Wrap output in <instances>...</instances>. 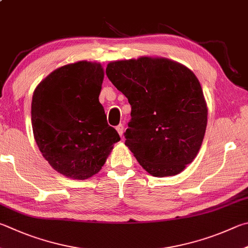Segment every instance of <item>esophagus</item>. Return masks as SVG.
Wrapping results in <instances>:
<instances>
[{
	"label": "esophagus",
	"mask_w": 248,
	"mask_h": 248,
	"mask_svg": "<svg viewBox=\"0 0 248 248\" xmlns=\"http://www.w3.org/2000/svg\"><path fill=\"white\" fill-rule=\"evenodd\" d=\"M116 130H117V132L119 133V136L123 137V134H124V125L123 124H118L116 127Z\"/></svg>",
	"instance_id": "34e87169"
}]
</instances>
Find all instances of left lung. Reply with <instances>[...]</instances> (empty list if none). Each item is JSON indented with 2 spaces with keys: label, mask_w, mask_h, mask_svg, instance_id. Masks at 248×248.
Wrapping results in <instances>:
<instances>
[{
  "label": "left lung",
  "mask_w": 248,
  "mask_h": 248,
  "mask_svg": "<svg viewBox=\"0 0 248 248\" xmlns=\"http://www.w3.org/2000/svg\"><path fill=\"white\" fill-rule=\"evenodd\" d=\"M106 75L131 105L124 138L139 164L154 177L181 172L199 153L207 125L196 76L161 57L111 62Z\"/></svg>",
  "instance_id": "8db88e82"
}]
</instances>
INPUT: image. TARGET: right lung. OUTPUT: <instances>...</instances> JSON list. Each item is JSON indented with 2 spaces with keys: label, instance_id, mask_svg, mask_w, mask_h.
<instances>
[{
  "label": "right lung",
  "instance_id": "right-lung-1",
  "mask_svg": "<svg viewBox=\"0 0 248 248\" xmlns=\"http://www.w3.org/2000/svg\"><path fill=\"white\" fill-rule=\"evenodd\" d=\"M103 79L101 64L78 62L54 70L34 90V140L47 163L65 177L96 174L120 141L98 101Z\"/></svg>",
  "mask_w": 248,
  "mask_h": 248
}]
</instances>
